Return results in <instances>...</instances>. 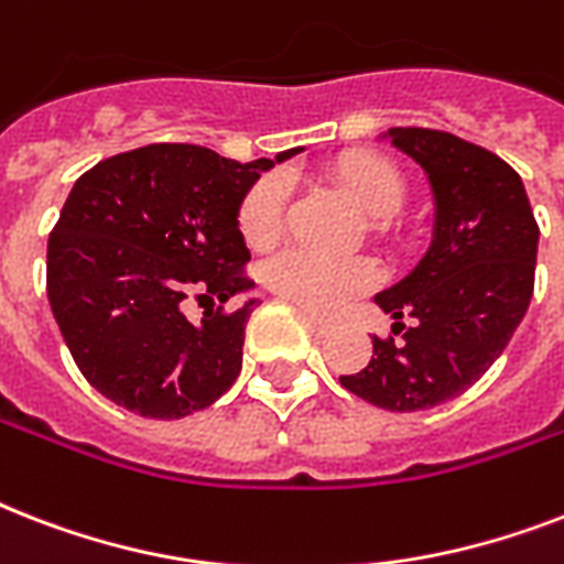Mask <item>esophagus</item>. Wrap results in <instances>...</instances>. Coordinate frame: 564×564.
<instances>
[{
    "label": "esophagus",
    "mask_w": 564,
    "mask_h": 564,
    "mask_svg": "<svg viewBox=\"0 0 564 564\" xmlns=\"http://www.w3.org/2000/svg\"><path fill=\"white\" fill-rule=\"evenodd\" d=\"M304 318H307V325L316 330L318 336H327L330 330H334V322H327V318L322 316H313V313H304Z\"/></svg>",
    "instance_id": "obj_1"
}]
</instances>
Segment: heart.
Returning <instances> with one entry per match:
<instances>
[{"label": "heart", "instance_id": "obj_1", "mask_svg": "<svg viewBox=\"0 0 564 564\" xmlns=\"http://www.w3.org/2000/svg\"><path fill=\"white\" fill-rule=\"evenodd\" d=\"M330 175L366 216L377 219L371 225L377 237H398L394 213L406 202L410 184L392 158L380 152H348L334 163ZM286 207H290L286 178L265 175L257 181L239 204V230L248 246L254 251L272 248L286 228ZM263 281L281 299L310 313H336L348 301L371 290L377 272L369 260H330L304 248H290L265 265Z\"/></svg>", "mask_w": 564, "mask_h": 564}]
</instances>
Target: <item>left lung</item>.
Listing matches in <instances>:
<instances>
[{
  "mask_svg": "<svg viewBox=\"0 0 564 564\" xmlns=\"http://www.w3.org/2000/svg\"><path fill=\"white\" fill-rule=\"evenodd\" d=\"M394 149L427 172L433 242L403 281L377 292L394 318L369 366L339 383L380 410L415 412L474 386L521 325L535 281L539 225L507 161L433 128H389Z\"/></svg>",
  "mask_w": 564,
  "mask_h": 564,
  "instance_id": "8db88e82",
  "label": "left lung"
}]
</instances>
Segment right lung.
Listing matches in <instances>:
<instances>
[{
  "label": "right lung",
  "instance_id": "add662e5",
  "mask_svg": "<svg viewBox=\"0 0 564 564\" xmlns=\"http://www.w3.org/2000/svg\"><path fill=\"white\" fill-rule=\"evenodd\" d=\"M274 161L239 163L204 145L152 143L75 181L48 234L46 295L96 392L143 419H184L234 386L257 304L221 307L254 286L237 216ZM189 300H219L220 307L193 323Z\"/></svg>",
  "mask_w": 564,
  "mask_h": 564
}]
</instances>
